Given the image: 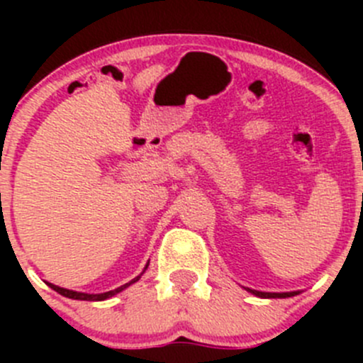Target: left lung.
Here are the masks:
<instances>
[{
  "instance_id": "8db88e82",
  "label": "left lung",
  "mask_w": 363,
  "mask_h": 363,
  "mask_svg": "<svg viewBox=\"0 0 363 363\" xmlns=\"http://www.w3.org/2000/svg\"><path fill=\"white\" fill-rule=\"evenodd\" d=\"M246 290L252 295L259 296V298H288V296L298 295V291H286V294H269V291H256V290H250V288H246Z\"/></svg>"
}]
</instances>
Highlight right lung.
<instances>
[{"label":"right lung","instance_id":"obj_1","mask_svg":"<svg viewBox=\"0 0 363 363\" xmlns=\"http://www.w3.org/2000/svg\"><path fill=\"white\" fill-rule=\"evenodd\" d=\"M147 267H149V263L144 267V272H145V269H147ZM144 272H142V274H144ZM142 274H140V276H142ZM140 276H137V277H135V279H131L130 283L123 284V286L116 288V290L107 291V294H80V291H73V290H67V288H60V286H56V284H52V283H47V284H49V286L52 288L54 291H57V294H61L63 296H68V298H73V300H91V302H98V300H107V298H111V296L119 294V291L126 290V288L130 286V284L137 283V281L140 279Z\"/></svg>","mask_w":363,"mask_h":363}]
</instances>
